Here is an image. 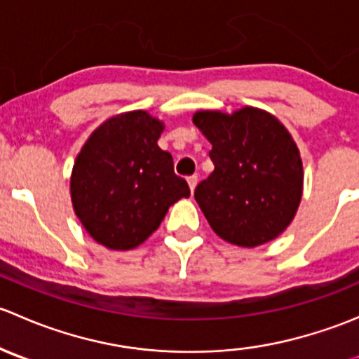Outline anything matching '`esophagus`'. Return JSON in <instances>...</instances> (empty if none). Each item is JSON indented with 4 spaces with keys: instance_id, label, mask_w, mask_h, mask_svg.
Returning <instances> with one entry per match:
<instances>
[{
    "instance_id": "obj_1",
    "label": "esophagus",
    "mask_w": 359,
    "mask_h": 359,
    "mask_svg": "<svg viewBox=\"0 0 359 359\" xmlns=\"http://www.w3.org/2000/svg\"><path fill=\"white\" fill-rule=\"evenodd\" d=\"M187 184H189V189L194 191V187H196V184H198V175L187 177Z\"/></svg>"
}]
</instances>
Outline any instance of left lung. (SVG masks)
<instances>
[{"instance_id": "1", "label": "left lung", "mask_w": 359, "mask_h": 359, "mask_svg": "<svg viewBox=\"0 0 359 359\" xmlns=\"http://www.w3.org/2000/svg\"><path fill=\"white\" fill-rule=\"evenodd\" d=\"M193 121L212 144L215 170L194 189L210 227L238 247L280 236L302 198V161L292 135L269 112L200 111Z\"/></svg>"}]
</instances>
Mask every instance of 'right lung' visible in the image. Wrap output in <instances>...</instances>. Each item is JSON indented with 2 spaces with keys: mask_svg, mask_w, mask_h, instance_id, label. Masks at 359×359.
Listing matches in <instances>:
<instances>
[{
  "mask_svg": "<svg viewBox=\"0 0 359 359\" xmlns=\"http://www.w3.org/2000/svg\"><path fill=\"white\" fill-rule=\"evenodd\" d=\"M163 123L146 111L107 119L78 154L71 198L83 227L111 250L139 247L158 229L170 206L191 194L159 149Z\"/></svg>",
  "mask_w": 359,
  "mask_h": 359,
  "instance_id": "right-lung-1",
  "label": "right lung"
}]
</instances>
